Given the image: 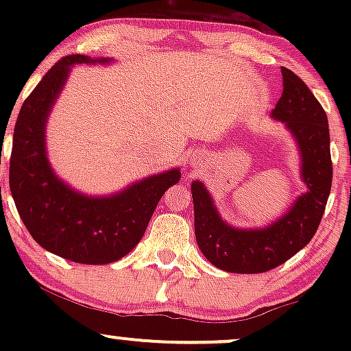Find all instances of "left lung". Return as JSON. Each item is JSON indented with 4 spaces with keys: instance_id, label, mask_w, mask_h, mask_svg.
Returning a JSON list of instances; mask_svg holds the SVG:
<instances>
[{
    "instance_id": "8db88e82",
    "label": "left lung",
    "mask_w": 351,
    "mask_h": 351,
    "mask_svg": "<svg viewBox=\"0 0 351 351\" xmlns=\"http://www.w3.org/2000/svg\"><path fill=\"white\" fill-rule=\"evenodd\" d=\"M282 79L284 92L271 115L284 122L295 138L307 193L269 226L239 229L221 219L204 184L193 181L196 243L221 271L259 274L284 264L310 243L324 216L333 173L327 114L299 75L282 67Z\"/></svg>"
}]
</instances>
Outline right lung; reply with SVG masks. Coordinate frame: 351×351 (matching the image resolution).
I'll return each instance as SVG.
<instances>
[{
  "label": "right lung",
  "mask_w": 351,
  "mask_h": 351,
  "mask_svg": "<svg viewBox=\"0 0 351 351\" xmlns=\"http://www.w3.org/2000/svg\"><path fill=\"white\" fill-rule=\"evenodd\" d=\"M108 59L66 56L47 71L24 100L14 125L10 188L24 226L41 247L79 264H110L127 256L145 234L156 204L178 168L148 176L110 196L94 198L67 186L52 171L46 123L71 67Z\"/></svg>",
  "instance_id": "obj_1"
}]
</instances>
